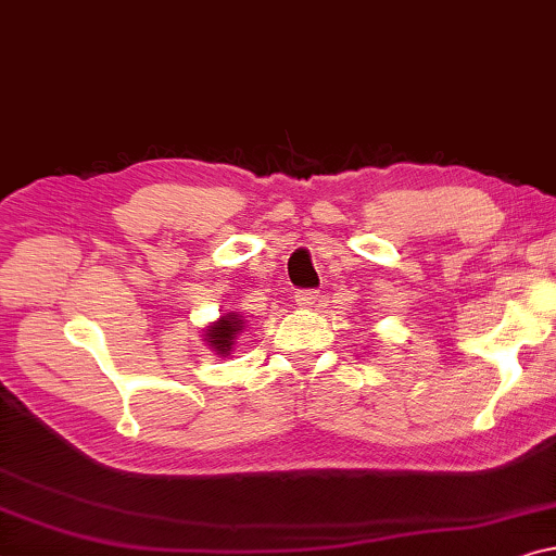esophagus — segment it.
Listing matches in <instances>:
<instances>
[{
	"instance_id": "esophagus-1",
	"label": "esophagus",
	"mask_w": 556,
	"mask_h": 556,
	"mask_svg": "<svg viewBox=\"0 0 556 556\" xmlns=\"http://www.w3.org/2000/svg\"><path fill=\"white\" fill-rule=\"evenodd\" d=\"M317 292H314V289H296L294 292V302L300 304V306H312L314 302H317Z\"/></svg>"
}]
</instances>
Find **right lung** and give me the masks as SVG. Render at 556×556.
I'll use <instances>...</instances> for the list:
<instances>
[{
	"label": "right lung",
	"instance_id": "right-lung-1",
	"mask_svg": "<svg viewBox=\"0 0 556 556\" xmlns=\"http://www.w3.org/2000/svg\"><path fill=\"white\" fill-rule=\"evenodd\" d=\"M244 327V319L239 317L237 312H229L225 317H219L212 327H206L204 331V342L210 344V350H214L219 357H229L231 346H235V339L239 331Z\"/></svg>",
	"mask_w": 556,
	"mask_h": 556
}]
</instances>
